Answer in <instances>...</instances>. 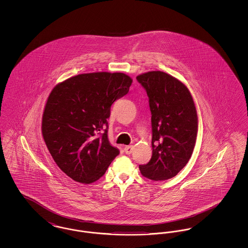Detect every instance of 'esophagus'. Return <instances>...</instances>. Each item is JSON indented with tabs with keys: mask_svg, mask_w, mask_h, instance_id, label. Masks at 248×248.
Returning a JSON list of instances; mask_svg holds the SVG:
<instances>
[{
	"mask_svg": "<svg viewBox=\"0 0 248 248\" xmlns=\"http://www.w3.org/2000/svg\"><path fill=\"white\" fill-rule=\"evenodd\" d=\"M134 147L133 146H125L124 147V153L126 154H131L133 153Z\"/></svg>",
	"mask_w": 248,
	"mask_h": 248,
	"instance_id": "obj_1",
	"label": "esophagus"
}]
</instances>
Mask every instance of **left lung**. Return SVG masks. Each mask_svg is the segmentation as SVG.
<instances>
[{"mask_svg": "<svg viewBox=\"0 0 248 248\" xmlns=\"http://www.w3.org/2000/svg\"><path fill=\"white\" fill-rule=\"evenodd\" d=\"M146 90L152 113L153 155L140 165L144 177L166 180L177 176L193 152L198 117L185 84L163 71H149L137 77Z\"/></svg>", "mask_w": 248, "mask_h": 248, "instance_id": "obj_1", "label": "left lung"}]
</instances>
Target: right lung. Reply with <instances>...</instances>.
<instances>
[{"label": "right lung", "instance_id": "add662e5", "mask_svg": "<svg viewBox=\"0 0 248 248\" xmlns=\"http://www.w3.org/2000/svg\"><path fill=\"white\" fill-rule=\"evenodd\" d=\"M131 83L121 72L84 73L59 83L49 94L43 137L56 164L73 180L94 182L120 154L108 141V119Z\"/></svg>", "mask_w": 248, "mask_h": 248}]
</instances>
